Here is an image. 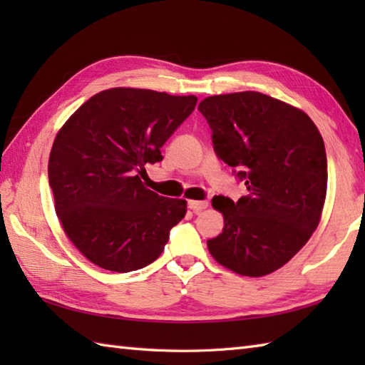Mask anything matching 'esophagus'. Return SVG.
<instances>
[{"label":"esophagus","instance_id":"34e87169","mask_svg":"<svg viewBox=\"0 0 365 365\" xmlns=\"http://www.w3.org/2000/svg\"><path fill=\"white\" fill-rule=\"evenodd\" d=\"M188 207L195 213H200V212L205 210V208L208 207V202H207V200H190Z\"/></svg>","mask_w":365,"mask_h":365}]
</instances>
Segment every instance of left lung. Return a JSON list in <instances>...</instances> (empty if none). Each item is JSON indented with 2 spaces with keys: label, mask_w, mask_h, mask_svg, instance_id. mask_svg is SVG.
Instances as JSON below:
<instances>
[{
  "label": "left lung",
  "mask_w": 365,
  "mask_h": 365,
  "mask_svg": "<svg viewBox=\"0 0 365 365\" xmlns=\"http://www.w3.org/2000/svg\"><path fill=\"white\" fill-rule=\"evenodd\" d=\"M218 157L237 168L247 195L215 196L224 229L208 240L212 257L237 274L260 277L284 267L322 218L327 150L309 115L281 100L245 91L199 103Z\"/></svg>",
  "instance_id": "left-lung-1"
}]
</instances>
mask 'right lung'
Returning a JSON list of instances; mask_svg holds the SVG:
<instances>
[{
    "mask_svg": "<svg viewBox=\"0 0 365 365\" xmlns=\"http://www.w3.org/2000/svg\"><path fill=\"white\" fill-rule=\"evenodd\" d=\"M197 97L113 88L67 119L50 152L54 210L67 238L94 265L128 273L157 260L187 200L145 188L147 163L195 110Z\"/></svg>",
    "mask_w": 365,
    "mask_h": 365,
    "instance_id": "add662e5",
    "label": "right lung"
}]
</instances>
